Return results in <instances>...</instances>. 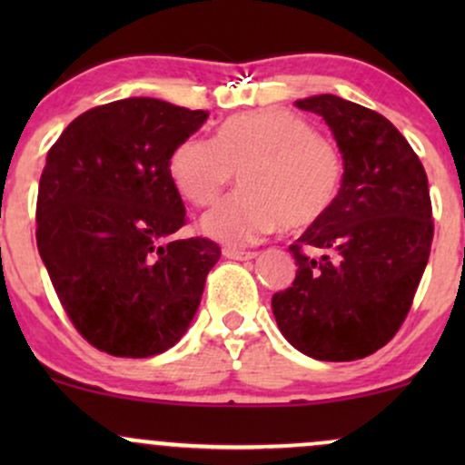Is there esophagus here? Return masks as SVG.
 <instances>
[{
    "mask_svg": "<svg viewBox=\"0 0 465 465\" xmlns=\"http://www.w3.org/2000/svg\"><path fill=\"white\" fill-rule=\"evenodd\" d=\"M223 255H225V258H229V260H253L258 253H255V251L227 247V249H223Z\"/></svg>",
    "mask_w": 465,
    "mask_h": 465,
    "instance_id": "34e87169",
    "label": "esophagus"
}]
</instances>
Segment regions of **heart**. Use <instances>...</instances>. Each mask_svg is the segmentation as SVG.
<instances>
[{
  "mask_svg": "<svg viewBox=\"0 0 465 465\" xmlns=\"http://www.w3.org/2000/svg\"><path fill=\"white\" fill-rule=\"evenodd\" d=\"M236 170L240 190L201 221L207 236L232 247L258 242L282 225H312L328 214L343 183L339 148L284 109L227 117L214 140L185 137L168 159L174 188L199 207L212 205Z\"/></svg>",
  "mask_w": 465,
  "mask_h": 465,
  "instance_id": "b5f03b06",
  "label": "heart"
}]
</instances>
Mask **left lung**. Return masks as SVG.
<instances>
[{
	"label": "left lung",
	"mask_w": 465,
	"mask_h": 465,
	"mask_svg": "<svg viewBox=\"0 0 465 465\" xmlns=\"http://www.w3.org/2000/svg\"><path fill=\"white\" fill-rule=\"evenodd\" d=\"M295 106L330 126L343 157V183L328 214L288 247L297 275L275 292L271 308L280 332L302 354L365 359L400 330L429 262V179L385 115L332 94Z\"/></svg>",
	"instance_id": "1"
}]
</instances>
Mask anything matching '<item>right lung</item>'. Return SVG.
<instances>
[{"label":"right lung","instance_id":"add662e5","mask_svg":"<svg viewBox=\"0 0 465 465\" xmlns=\"http://www.w3.org/2000/svg\"><path fill=\"white\" fill-rule=\"evenodd\" d=\"M207 115L157 98L115 100L78 115L47 153L36 247L67 317L106 354H162L199 311L221 247L173 238L185 207L168 159Z\"/></svg>","mask_w":465,"mask_h":465}]
</instances>
